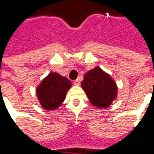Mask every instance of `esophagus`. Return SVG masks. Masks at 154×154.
<instances>
[{
	"mask_svg": "<svg viewBox=\"0 0 154 154\" xmlns=\"http://www.w3.org/2000/svg\"><path fill=\"white\" fill-rule=\"evenodd\" d=\"M73 84L75 85V86H79V85H80V82H79V80H78V79H77V80L74 81Z\"/></svg>",
	"mask_w": 154,
	"mask_h": 154,
	"instance_id": "34e87169",
	"label": "esophagus"
}]
</instances>
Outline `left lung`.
Masks as SVG:
<instances>
[{"instance_id": "left-lung-1", "label": "left lung", "mask_w": 154, "mask_h": 154, "mask_svg": "<svg viewBox=\"0 0 154 154\" xmlns=\"http://www.w3.org/2000/svg\"><path fill=\"white\" fill-rule=\"evenodd\" d=\"M81 85L91 103L97 108L109 107L117 97L116 82L100 67L88 71Z\"/></svg>"}]
</instances>
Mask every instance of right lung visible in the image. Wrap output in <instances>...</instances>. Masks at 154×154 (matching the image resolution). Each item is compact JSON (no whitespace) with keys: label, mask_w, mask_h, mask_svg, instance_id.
Here are the masks:
<instances>
[{"label":"right lung","mask_w":154,"mask_h":154,"mask_svg":"<svg viewBox=\"0 0 154 154\" xmlns=\"http://www.w3.org/2000/svg\"><path fill=\"white\" fill-rule=\"evenodd\" d=\"M71 87L72 83L67 77L57 72H49L36 88V95L44 110H54L63 104Z\"/></svg>","instance_id":"right-lung-1"}]
</instances>
